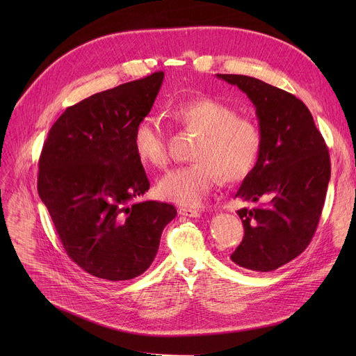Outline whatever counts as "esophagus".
<instances>
[{
	"label": "esophagus",
	"mask_w": 356,
	"mask_h": 356,
	"mask_svg": "<svg viewBox=\"0 0 356 356\" xmlns=\"http://www.w3.org/2000/svg\"><path fill=\"white\" fill-rule=\"evenodd\" d=\"M179 213L183 216H189V218H197L200 215L196 209H189V208H179Z\"/></svg>",
	"instance_id": "obj_1"
}]
</instances>
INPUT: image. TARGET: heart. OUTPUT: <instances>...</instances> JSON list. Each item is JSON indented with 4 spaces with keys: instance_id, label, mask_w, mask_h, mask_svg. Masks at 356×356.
I'll use <instances>...</instances> for the list:
<instances>
[{
    "instance_id": "obj_1",
    "label": "heart",
    "mask_w": 356,
    "mask_h": 356,
    "mask_svg": "<svg viewBox=\"0 0 356 356\" xmlns=\"http://www.w3.org/2000/svg\"><path fill=\"white\" fill-rule=\"evenodd\" d=\"M173 118L197 137L192 145V163L163 175L157 195L183 207H196L219 177L238 183L251 175L263 149V134L251 118L239 117L229 104L212 97H197L176 104ZM133 148L141 163L163 168L168 163L163 125L153 115L140 118L133 129Z\"/></svg>"
}]
</instances>
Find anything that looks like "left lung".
Returning a JSON list of instances; mask_svg holds the SVG:
<instances>
[{"label":"left lung","instance_id":"1","mask_svg":"<svg viewBox=\"0 0 356 356\" xmlns=\"http://www.w3.org/2000/svg\"><path fill=\"white\" fill-rule=\"evenodd\" d=\"M218 78L247 93L263 134L257 165L235 195L260 203L238 211L244 238L231 259L273 271L300 255L316 232L330 179L329 149L309 108L291 93L244 74Z\"/></svg>","mask_w":356,"mask_h":356}]
</instances>
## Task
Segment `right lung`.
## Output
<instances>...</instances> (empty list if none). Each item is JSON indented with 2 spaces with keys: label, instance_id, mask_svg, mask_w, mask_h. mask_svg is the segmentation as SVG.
<instances>
[{
  "label": "right lung",
  "instance_id": "right-lung-1",
  "mask_svg": "<svg viewBox=\"0 0 356 356\" xmlns=\"http://www.w3.org/2000/svg\"><path fill=\"white\" fill-rule=\"evenodd\" d=\"M163 72L95 93L66 108L47 134L37 191L66 254L109 282L143 274L177 211L136 203L149 181L133 148L137 121L152 111Z\"/></svg>",
  "mask_w": 356,
  "mask_h": 356
}]
</instances>
